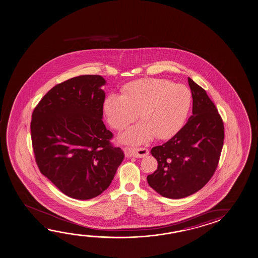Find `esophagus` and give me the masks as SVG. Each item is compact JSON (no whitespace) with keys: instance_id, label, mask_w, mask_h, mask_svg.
<instances>
[{"instance_id":"esophagus-1","label":"esophagus","mask_w":258,"mask_h":258,"mask_svg":"<svg viewBox=\"0 0 258 258\" xmlns=\"http://www.w3.org/2000/svg\"><path fill=\"white\" fill-rule=\"evenodd\" d=\"M130 150H131V155H133L137 158H142L149 154V151L146 147H139V148L131 147Z\"/></svg>"}]
</instances>
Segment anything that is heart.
Wrapping results in <instances>:
<instances>
[{"label":"heart","instance_id":"b5f03b06","mask_svg":"<svg viewBox=\"0 0 258 258\" xmlns=\"http://www.w3.org/2000/svg\"><path fill=\"white\" fill-rule=\"evenodd\" d=\"M192 95L185 85L164 79L127 84L121 95L111 94L103 103L111 127L121 131L138 117L142 119L119 136L124 143L143 144L155 137L165 139L178 132L190 109Z\"/></svg>","mask_w":258,"mask_h":258}]
</instances>
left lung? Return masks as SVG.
Segmentation results:
<instances>
[{
  "label": "left lung",
  "mask_w": 258,
  "mask_h": 258,
  "mask_svg": "<svg viewBox=\"0 0 258 258\" xmlns=\"http://www.w3.org/2000/svg\"><path fill=\"white\" fill-rule=\"evenodd\" d=\"M193 98L190 118L166 143L153 147L157 170L147 176L149 186L168 199H183L210 180L222 153L224 126L206 90L187 79Z\"/></svg>",
  "instance_id": "obj_1"
}]
</instances>
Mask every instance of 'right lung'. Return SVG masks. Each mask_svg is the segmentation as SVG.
Masks as SVG:
<instances>
[{
    "label": "right lung",
    "instance_id": "1",
    "mask_svg": "<svg viewBox=\"0 0 258 258\" xmlns=\"http://www.w3.org/2000/svg\"><path fill=\"white\" fill-rule=\"evenodd\" d=\"M105 80L83 75L56 85L32 113V147L42 174L72 199L107 189L124 158L102 120Z\"/></svg>",
    "mask_w": 258,
    "mask_h": 258
}]
</instances>
